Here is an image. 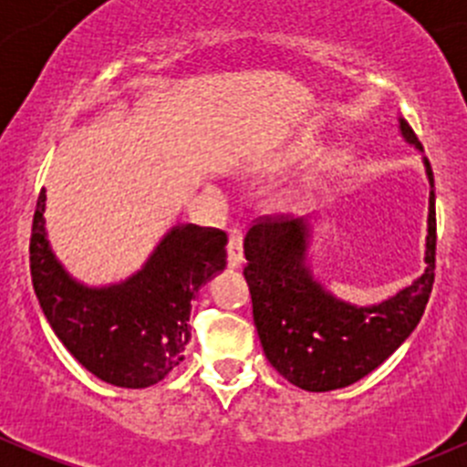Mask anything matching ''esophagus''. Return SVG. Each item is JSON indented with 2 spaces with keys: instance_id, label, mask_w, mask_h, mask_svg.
<instances>
[{
  "instance_id": "1",
  "label": "esophagus",
  "mask_w": 467,
  "mask_h": 467,
  "mask_svg": "<svg viewBox=\"0 0 467 467\" xmlns=\"http://www.w3.org/2000/svg\"><path fill=\"white\" fill-rule=\"evenodd\" d=\"M228 266L237 268L244 264V237L239 228H230L228 233Z\"/></svg>"
}]
</instances>
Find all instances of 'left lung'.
<instances>
[{
  "instance_id": "1",
  "label": "left lung",
  "mask_w": 467,
  "mask_h": 467,
  "mask_svg": "<svg viewBox=\"0 0 467 467\" xmlns=\"http://www.w3.org/2000/svg\"><path fill=\"white\" fill-rule=\"evenodd\" d=\"M404 142L422 153L411 126L400 117ZM425 273L378 305L337 298L307 264L312 219L262 221L244 239L253 321L273 368L312 393L350 386L384 364L416 329L434 285L436 194L430 160Z\"/></svg>"
}]
</instances>
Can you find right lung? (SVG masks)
Listing matches in <instances>:
<instances>
[{
  "mask_svg": "<svg viewBox=\"0 0 467 467\" xmlns=\"http://www.w3.org/2000/svg\"><path fill=\"white\" fill-rule=\"evenodd\" d=\"M45 190L31 233V277L56 337L99 379L146 389L167 378L192 338V298L225 268V233L178 223L140 271L106 286H88L65 271L45 228Z\"/></svg>",
  "mask_w": 467,
  "mask_h": 467,
  "instance_id": "obj_1",
  "label": "right lung"
}]
</instances>
